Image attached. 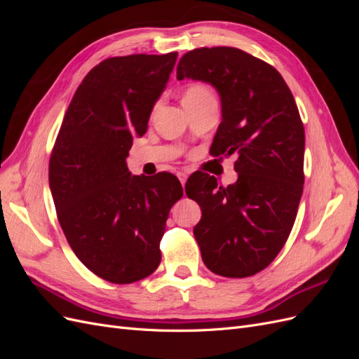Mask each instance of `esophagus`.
Instances as JSON below:
<instances>
[{"label":"esophagus","mask_w":359,"mask_h":359,"mask_svg":"<svg viewBox=\"0 0 359 359\" xmlns=\"http://www.w3.org/2000/svg\"><path fill=\"white\" fill-rule=\"evenodd\" d=\"M178 178H180V181H181L182 186H184V184H186V181H187V178H189L187 172H178Z\"/></svg>","instance_id":"esophagus-1"}]
</instances>
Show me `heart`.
Returning a JSON list of instances; mask_svg holds the SVG:
<instances>
[{"label": "heart", "mask_w": 359, "mask_h": 359, "mask_svg": "<svg viewBox=\"0 0 359 359\" xmlns=\"http://www.w3.org/2000/svg\"><path fill=\"white\" fill-rule=\"evenodd\" d=\"M208 100H214V94L206 83L193 82L187 85L186 90H184V94H182L184 104H196V103H203Z\"/></svg>", "instance_id": "obj_1"}]
</instances>
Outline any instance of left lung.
<instances>
[{
	"mask_svg": "<svg viewBox=\"0 0 359 359\" xmlns=\"http://www.w3.org/2000/svg\"><path fill=\"white\" fill-rule=\"evenodd\" d=\"M177 78L211 83L222 100L212 156L236 154L235 184L189 178L202 210L193 233L214 274L244 278L265 269L286 244L304 184V126L295 99L271 64L229 46L201 48L178 62Z\"/></svg>",
	"mask_w": 359,
	"mask_h": 359,
	"instance_id": "1",
	"label": "left lung"
}]
</instances>
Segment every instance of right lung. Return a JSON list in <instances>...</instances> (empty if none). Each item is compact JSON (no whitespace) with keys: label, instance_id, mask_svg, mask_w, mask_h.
I'll return each instance as SVG.
<instances>
[{"label":"right lung","instance_id":"right-lung-1","mask_svg":"<svg viewBox=\"0 0 359 359\" xmlns=\"http://www.w3.org/2000/svg\"><path fill=\"white\" fill-rule=\"evenodd\" d=\"M177 52L106 58L76 90L49 160L61 229L91 273L128 285L158 268L172 205L182 196L169 172L132 177L126 157L148 128Z\"/></svg>","mask_w":359,"mask_h":359}]
</instances>
